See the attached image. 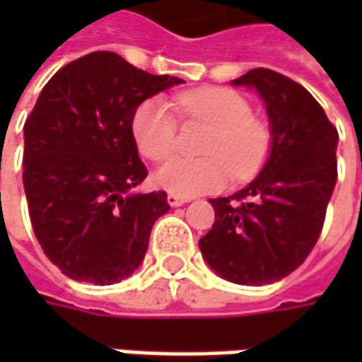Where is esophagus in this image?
I'll list each match as a JSON object with an SVG mask.
<instances>
[{
    "label": "esophagus",
    "mask_w": 362,
    "mask_h": 362,
    "mask_svg": "<svg viewBox=\"0 0 362 362\" xmlns=\"http://www.w3.org/2000/svg\"><path fill=\"white\" fill-rule=\"evenodd\" d=\"M187 197H181V195H175V193H169L167 195V203L171 205V207H179V205H183V203H187Z\"/></svg>",
    "instance_id": "esophagus-1"
}]
</instances>
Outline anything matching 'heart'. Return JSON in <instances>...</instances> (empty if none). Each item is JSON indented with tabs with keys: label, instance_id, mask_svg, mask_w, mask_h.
Returning <instances> with one entry per match:
<instances>
[{
	"label": "heart",
	"instance_id": "b5f03b06",
	"mask_svg": "<svg viewBox=\"0 0 362 362\" xmlns=\"http://www.w3.org/2000/svg\"><path fill=\"white\" fill-rule=\"evenodd\" d=\"M177 108L187 120L211 124L203 143L205 159H171L155 173L160 189L193 197L228 185L230 177H252L270 153L272 134L266 122L252 115L240 92L207 86L177 96ZM131 132L139 153L151 160H165L177 146V119L160 98H148L134 110Z\"/></svg>",
	"mask_w": 362,
	"mask_h": 362
}]
</instances>
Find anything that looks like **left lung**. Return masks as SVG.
I'll return each instance as SVG.
<instances>
[{
    "label": "left lung",
    "mask_w": 362,
    "mask_h": 362,
    "mask_svg": "<svg viewBox=\"0 0 362 362\" xmlns=\"http://www.w3.org/2000/svg\"><path fill=\"white\" fill-rule=\"evenodd\" d=\"M254 88L270 120V155L256 179L211 199L216 221L199 240L205 262L233 284H274L318 240L337 185L339 132L298 82L268 68L231 80Z\"/></svg>",
    "instance_id": "left-lung-1"
}]
</instances>
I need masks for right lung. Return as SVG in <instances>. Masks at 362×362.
I'll return each mask as SVG.
<instances>
[{
  "label": "right lung",
  "instance_id": "1",
  "mask_svg": "<svg viewBox=\"0 0 362 362\" xmlns=\"http://www.w3.org/2000/svg\"><path fill=\"white\" fill-rule=\"evenodd\" d=\"M181 82L92 52L40 92L23 124V189L35 238L68 278L108 286L141 266L169 203L165 191H134L146 167L131 120L141 103Z\"/></svg>",
  "mask_w": 362,
  "mask_h": 362
}]
</instances>
